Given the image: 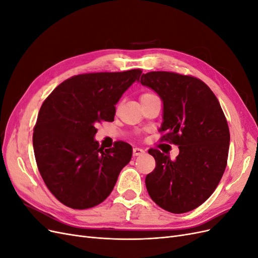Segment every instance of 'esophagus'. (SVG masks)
<instances>
[{
	"label": "esophagus",
	"instance_id": "34e87169",
	"mask_svg": "<svg viewBox=\"0 0 258 258\" xmlns=\"http://www.w3.org/2000/svg\"><path fill=\"white\" fill-rule=\"evenodd\" d=\"M144 152L145 151L141 147H135L134 151H132V153H134V156H140V155H142Z\"/></svg>",
	"mask_w": 258,
	"mask_h": 258
}]
</instances>
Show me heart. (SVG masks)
<instances>
[{
    "label": "heart",
    "mask_w": 258,
    "mask_h": 258,
    "mask_svg": "<svg viewBox=\"0 0 258 258\" xmlns=\"http://www.w3.org/2000/svg\"><path fill=\"white\" fill-rule=\"evenodd\" d=\"M154 97H156L155 93H153V92H151V91H145V92L142 93L141 96H140V101H141V102H143V101H145V100H147V99L154 98Z\"/></svg>",
    "instance_id": "heart-1"
}]
</instances>
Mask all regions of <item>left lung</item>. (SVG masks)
Segmentation results:
<instances>
[{
  "mask_svg": "<svg viewBox=\"0 0 258 258\" xmlns=\"http://www.w3.org/2000/svg\"><path fill=\"white\" fill-rule=\"evenodd\" d=\"M140 82L163 102L160 140L179 150L174 160L157 148L148 151L156 167L145 177L146 189L168 212H189L213 194L224 174L230 141L227 120L213 91L197 77L154 71Z\"/></svg>",
  "mask_w": 258,
  "mask_h": 258,
  "instance_id": "1",
  "label": "left lung"
}]
</instances>
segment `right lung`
I'll list each match as a JSON object with an SVG mask.
<instances>
[{"mask_svg":"<svg viewBox=\"0 0 258 258\" xmlns=\"http://www.w3.org/2000/svg\"><path fill=\"white\" fill-rule=\"evenodd\" d=\"M141 69L85 73L61 83L45 99L33 132L36 165L50 192L64 206L84 210L104 201L132 147L116 141L102 148L97 124L113 121L115 104L140 79Z\"/></svg>","mask_w":258,"mask_h":258,"instance_id":"add662e5","label":"right lung"}]
</instances>
